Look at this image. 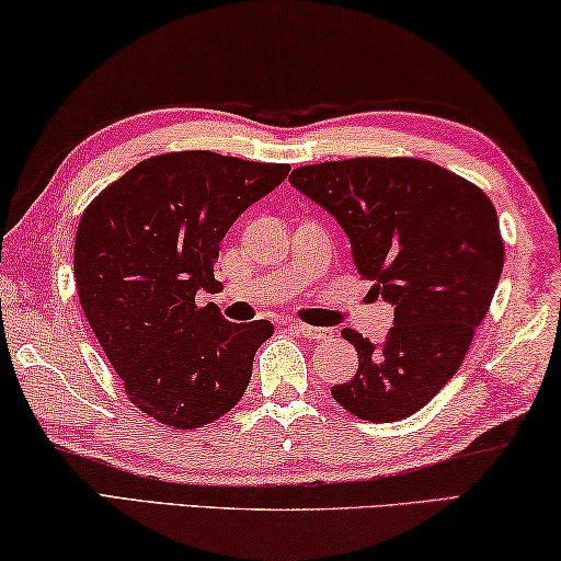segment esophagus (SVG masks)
Instances as JSON below:
<instances>
[{"instance_id":"obj_1","label":"esophagus","mask_w":561,"mask_h":561,"mask_svg":"<svg viewBox=\"0 0 561 561\" xmlns=\"http://www.w3.org/2000/svg\"><path fill=\"white\" fill-rule=\"evenodd\" d=\"M290 328L298 332V335L308 337L312 342H322V340H330L332 337V330L325 328H316V325H306V322H290Z\"/></svg>"}]
</instances>
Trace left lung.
Returning a JSON list of instances; mask_svg holds the SVG:
<instances>
[{
    "mask_svg": "<svg viewBox=\"0 0 561 561\" xmlns=\"http://www.w3.org/2000/svg\"><path fill=\"white\" fill-rule=\"evenodd\" d=\"M290 182L335 216L371 293L397 308L385 345L342 330L359 367L332 399L377 424L416 414L456 375L488 316L505 261L493 202L419 157L306 164Z\"/></svg>",
    "mask_w": 561,
    "mask_h": 561,
    "instance_id": "1",
    "label": "left lung"
}]
</instances>
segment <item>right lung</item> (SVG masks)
<instances>
[{"label":"right lung","instance_id":"obj_1","mask_svg":"<svg viewBox=\"0 0 561 561\" xmlns=\"http://www.w3.org/2000/svg\"><path fill=\"white\" fill-rule=\"evenodd\" d=\"M288 164L209 150L147 157L85 206L76 231L78 300L133 404L180 431L221 419L251 381L268 320L236 325L196 293L214 278L219 243Z\"/></svg>","mask_w":561,"mask_h":561}]
</instances>
